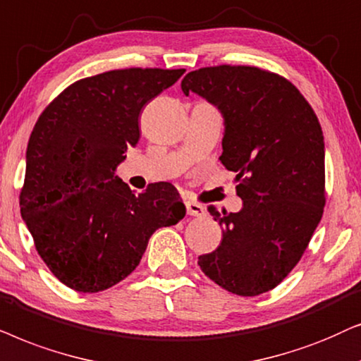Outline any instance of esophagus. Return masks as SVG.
<instances>
[{"label": "esophagus", "mask_w": 361, "mask_h": 361, "mask_svg": "<svg viewBox=\"0 0 361 361\" xmlns=\"http://www.w3.org/2000/svg\"><path fill=\"white\" fill-rule=\"evenodd\" d=\"M186 213L190 216H204L206 208L203 204L195 203V201H186Z\"/></svg>", "instance_id": "esophagus-1"}]
</instances>
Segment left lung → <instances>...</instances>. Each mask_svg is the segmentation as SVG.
I'll return each instance as SVG.
<instances>
[{
    "instance_id": "8db88e82",
    "label": "left lung",
    "mask_w": 361,
    "mask_h": 361,
    "mask_svg": "<svg viewBox=\"0 0 361 361\" xmlns=\"http://www.w3.org/2000/svg\"><path fill=\"white\" fill-rule=\"evenodd\" d=\"M181 90L219 110V160L236 173L243 200L239 213L209 208L223 226V241L200 256L198 266L233 294H264L300 261L324 213L325 143L319 118L289 80L257 67H203L185 75Z\"/></svg>"
}]
</instances>
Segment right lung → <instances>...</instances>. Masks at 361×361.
I'll return each instance as SVG.
<instances>
[{
	"label": "right lung",
	"mask_w": 361,
	"mask_h": 361,
	"mask_svg": "<svg viewBox=\"0 0 361 361\" xmlns=\"http://www.w3.org/2000/svg\"><path fill=\"white\" fill-rule=\"evenodd\" d=\"M185 69H120L77 80L35 125L19 196L36 249L62 284L94 294L130 274L157 229L186 214L170 183L133 195L115 175L138 115Z\"/></svg>",
	"instance_id": "1"
}]
</instances>
